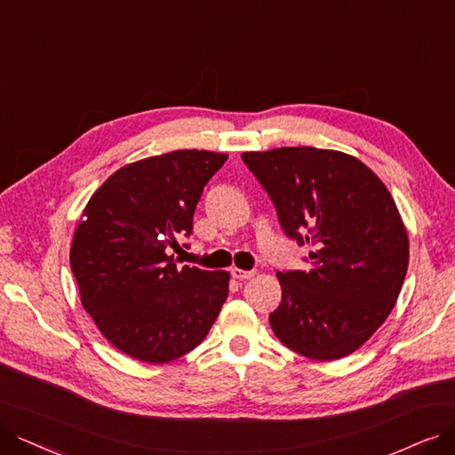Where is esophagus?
Returning a JSON list of instances; mask_svg holds the SVG:
<instances>
[{
    "mask_svg": "<svg viewBox=\"0 0 455 455\" xmlns=\"http://www.w3.org/2000/svg\"><path fill=\"white\" fill-rule=\"evenodd\" d=\"M231 276L237 278V280H248V278L256 276V270H243L239 267H233L231 268Z\"/></svg>",
    "mask_w": 455,
    "mask_h": 455,
    "instance_id": "obj_1",
    "label": "esophagus"
}]
</instances>
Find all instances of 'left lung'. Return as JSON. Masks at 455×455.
<instances>
[{"label":"left lung","mask_w":455,"mask_h":455,"mask_svg":"<svg viewBox=\"0 0 455 455\" xmlns=\"http://www.w3.org/2000/svg\"><path fill=\"white\" fill-rule=\"evenodd\" d=\"M287 237L310 246L307 268L278 272L276 338L331 362L362 347L387 321L409 267V237L388 188L364 162L332 149L243 153Z\"/></svg>","instance_id":"obj_1"}]
</instances>
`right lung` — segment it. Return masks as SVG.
Wrapping results in <instances>:
<instances>
[{"mask_svg": "<svg viewBox=\"0 0 455 455\" xmlns=\"http://www.w3.org/2000/svg\"><path fill=\"white\" fill-rule=\"evenodd\" d=\"M228 155L180 149L126 164L91 196L70 246L84 310L114 347L166 364L197 347L228 299L229 272L177 267L204 187Z\"/></svg>", "mask_w": 455, "mask_h": 455, "instance_id": "obj_1", "label": "right lung"}]
</instances>
